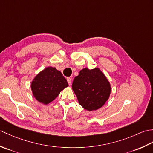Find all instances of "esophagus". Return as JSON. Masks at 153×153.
<instances>
[{
    "mask_svg": "<svg viewBox=\"0 0 153 153\" xmlns=\"http://www.w3.org/2000/svg\"><path fill=\"white\" fill-rule=\"evenodd\" d=\"M71 79L70 77H67V82L70 85H71Z\"/></svg>",
    "mask_w": 153,
    "mask_h": 153,
    "instance_id": "34e87169",
    "label": "esophagus"
}]
</instances>
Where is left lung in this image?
I'll list each match as a JSON object with an SVG mask.
<instances>
[{
    "mask_svg": "<svg viewBox=\"0 0 153 153\" xmlns=\"http://www.w3.org/2000/svg\"><path fill=\"white\" fill-rule=\"evenodd\" d=\"M72 89L79 105L89 111L98 110L108 100L111 86L105 75L99 68H85L76 76Z\"/></svg>",
    "mask_w": 153,
    "mask_h": 153,
    "instance_id": "obj_1",
    "label": "left lung"
}]
</instances>
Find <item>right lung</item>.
Listing matches in <instances>:
<instances>
[{"instance_id":"1","label":"right lung","mask_w":153,"mask_h":153,"mask_svg":"<svg viewBox=\"0 0 153 153\" xmlns=\"http://www.w3.org/2000/svg\"><path fill=\"white\" fill-rule=\"evenodd\" d=\"M68 87L66 79L56 68L48 66L37 74L32 80L31 89L38 102L48 105Z\"/></svg>"}]
</instances>
